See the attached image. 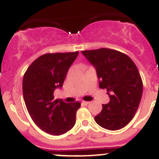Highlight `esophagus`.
<instances>
[{
    "label": "esophagus",
    "instance_id": "1",
    "mask_svg": "<svg viewBox=\"0 0 159 159\" xmlns=\"http://www.w3.org/2000/svg\"><path fill=\"white\" fill-rule=\"evenodd\" d=\"M89 103H90V102H88V101H82V104H84V105L85 106L88 105Z\"/></svg>",
    "mask_w": 159,
    "mask_h": 159
}]
</instances>
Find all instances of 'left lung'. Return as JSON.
<instances>
[{
    "mask_svg": "<svg viewBox=\"0 0 159 159\" xmlns=\"http://www.w3.org/2000/svg\"><path fill=\"white\" fill-rule=\"evenodd\" d=\"M81 53L95 68L101 89L110 101L102 105L94 120L102 128L119 130L132 120L143 93V81L134 62L126 54L107 48Z\"/></svg>",
    "mask_w": 159,
    "mask_h": 159,
    "instance_id": "1",
    "label": "left lung"
}]
</instances>
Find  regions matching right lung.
Wrapping results in <instances>:
<instances>
[{
    "mask_svg": "<svg viewBox=\"0 0 159 159\" xmlns=\"http://www.w3.org/2000/svg\"><path fill=\"white\" fill-rule=\"evenodd\" d=\"M78 55V51L43 54L31 64L24 75L22 92L27 110L38 128L51 135H62L75 124L81 103L54 99L53 92L62 87Z\"/></svg>",
    "mask_w": 159,
    "mask_h": 159,
    "instance_id": "right-lung-1",
    "label": "right lung"
}]
</instances>
